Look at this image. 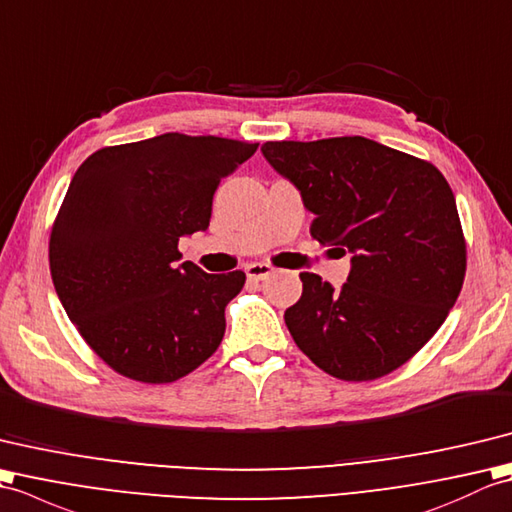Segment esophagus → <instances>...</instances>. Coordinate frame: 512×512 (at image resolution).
Instances as JSON below:
<instances>
[{"mask_svg": "<svg viewBox=\"0 0 512 512\" xmlns=\"http://www.w3.org/2000/svg\"><path fill=\"white\" fill-rule=\"evenodd\" d=\"M245 274H247V280L258 282V280H265L267 276L274 274V267L267 265V263H252V265L245 267Z\"/></svg>", "mask_w": 512, "mask_h": 512, "instance_id": "obj_1", "label": "esophagus"}]
</instances>
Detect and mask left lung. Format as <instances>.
Wrapping results in <instances>:
<instances>
[{
	"label": "left lung",
	"instance_id": "1",
	"mask_svg": "<svg viewBox=\"0 0 512 512\" xmlns=\"http://www.w3.org/2000/svg\"><path fill=\"white\" fill-rule=\"evenodd\" d=\"M265 160L315 214L311 236L350 254L342 289L304 271L285 311L293 342L344 381L390 374L423 348L456 304L467 245L440 170L361 135L267 142Z\"/></svg>",
	"mask_w": 512,
	"mask_h": 512
}]
</instances>
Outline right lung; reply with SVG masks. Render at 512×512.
<instances>
[{
	"instance_id": "right-lung-1",
	"label": "right lung",
	"mask_w": 512,
	"mask_h": 512,
	"mask_svg": "<svg viewBox=\"0 0 512 512\" xmlns=\"http://www.w3.org/2000/svg\"><path fill=\"white\" fill-rule=\"evenodd\" d=\"M258 144L164 133L107 146L76 170L50 236L56 295L96 355L142 383H173L219 348L243 271L181 263L221 179Z\"/></svg>"
}]
</instances>
